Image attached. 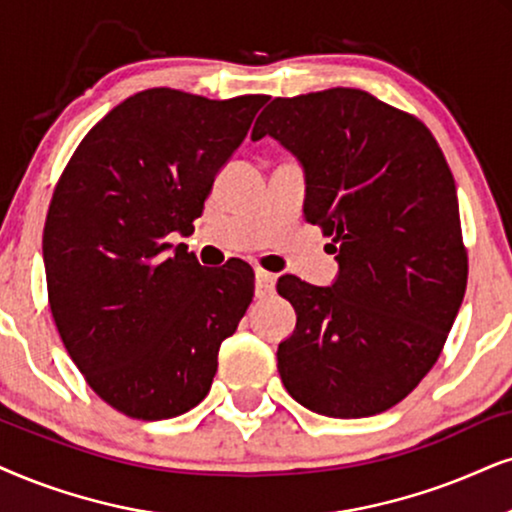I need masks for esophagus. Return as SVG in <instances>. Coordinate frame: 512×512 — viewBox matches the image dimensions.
Segmentation results:
<instances>
[{
    "mask_svg": "<svg viewBox=\"0 0 512 512\" xmlns=\"http://www.w3.org/2000/svg\"><path fill=\"white\" fill-rule=\"evenodd\" d=\"M274 286H276L274 274H269V271H264V269L255 271V295L257 297L274 295Z\"/></svg>",
    "mask_w": 512,
    "mask_h": 512,
    "instance_id": "esophagus-1",
    "label": "esophagus"
}]
</instances>
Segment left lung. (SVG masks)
<instances>
[{"label":"left lung","instance_id":"8db88e82","mask_svg":"<svg viewBox=\"0 0 512 512\" xmlns=\"http://www.w3.org/2000/svg\"><path fill=\"white\" fill-rule=\"evenodd\" d=\"M307 177L304 219L331 236L338 281L278 278L297 323L278 373L304 409L364 418L416 390L442 354L468 286L456 181L428 127L368 92L274 99L252 129Z\"/></svg>","mask_w":512,"mask_h":512}]
</instances>
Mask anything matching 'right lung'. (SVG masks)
I'll use <instances>...</instances> for the list:
<instances>
[{
  "label": "right lung",
  "mask_w": 512,
  "mask_h": 512,
  "mask_svg": "<svg viewBox=\"0 0 512 512\" xmlns=\"http://www.w3.org/2000/svg\"><path fill=\"white\" fill-rule=\"evenodd\" d=\"M267 99L146 89L89 129L58 179L42 238L51 316L87 385L129 418L200 404L250 307L248 262L205 269L165 238L191 234Z\"/></svg>",
  "instance_id": "obj_1"
}]
</instances>
